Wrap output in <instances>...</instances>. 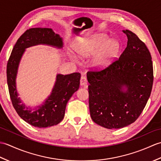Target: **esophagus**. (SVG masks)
I'll return each mask as SVG.
<instances>
[{"instance_id":"esophagus-1","label":"esophagus","mask_w":161,"mask_h":161,"mask_svg":"<svg viewBox=\"0 0 161 161\" xmlns=\"http://www.w3.org/2000/svg\"><path fill=\"white\" fill-rule=\"evenodd\" d=\"M80 85H81V86H84V87H86V86H87V79L85 76H81V77Z\"/></svg>"}]
</instances>
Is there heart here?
Masks as SVG:
<instances>
[{
  "label": "heart",
  "instance_id": "b5f03b06",
  "mask_svg": "<svg viewBox=\"0 0 161 161\" xmlns=\"http://www.w3.org/2000/svg\"><path fill=\"white\" fill-rule=\"evenodd\" d=\"M76 53L83 57L93 54L91 64L95 69L102 70L108 67L117 59L121 45L118 40L110 39L104 34L89 35L78 39L74 45ZM69 56L77 61L76 56L69 52Z\"/></svg>",
  "mask_w": 161,
  "mask_h": 161
}]
</instances>
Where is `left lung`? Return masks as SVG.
<instances>
[{"instance_id": "8db88e82", "label": "left lung", "mask_w": 161, "mask_h": 161, "mask_svg": "<svg viewBox=\"0 0 161 161\" xmlns=\"http://www.w3.org/2000/svg\"><path fill=\"white\" fill-rule=\"evenodd\" d=\"M127 46L119 59L100 71H88L91 117L96 124L113 129L134 122L151 94L153 81L151 54L130 30H122Z\"/></svg>"}]
</instances>
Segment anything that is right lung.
<instances>
[{
  "label": "right lung",
  "instance_id": "right-lung-1",
  "mask_svg": "<svg viewBox=\"0 0 161 161\" xmlns=\"http://www.w3.org/2000/svg\"><path fill=\"white\" fill-rule=\"evenodd\" d=\"M47 45L57 48L63 47V39L53 29L35 28L27 30L17 40L7 66V81L13 107L19 115L30 125L39 128L50 127L62 120L66 104L80 87L81 75L57 74L50 95L42 104L35 109L23 104L16 89V76L23 54L28 47L36 45Z\"/></svg>",
  "mask_w": 161,
  "mask_h": 161
}]
</instances>
